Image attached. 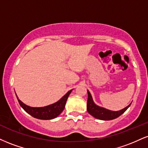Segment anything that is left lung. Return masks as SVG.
Wrapping results in <instances>:
<instances>
[{
  "label": "left lung",
  "instance_id": "left-lung-1",
  "mask_svg": "<svg viewBox=\"0 0 148 148\" xmlns=\"http://www.w3.org/2000/svg\"><path fill=\"white\" fill-rule=\"evenodd\" d=\"M88 103H87V110H88V113L94 118L97 119H100V120L103 121H110L112 120V119L118 118L122 114H123L127 108L130 106L131 103L128 105L127 107H125L123 109L119 110V111H112V110H108L106 108H103V107L97 106L94 102L93 99L90 94V92L88 90Z\"/></svg>",
  "mask_w": 148,
  "mask_h": 148
}]
</instances>
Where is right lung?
<instances>
[{
    "mask_svg": "<svg viewBox=\"0 0 148 148\" xmlns=\"http://www.w3.org/2000/svg\"><path fill=\"white\" fill-rule=\"evenodd\" d=\"M72 91V90L67 92L57 102L45 107H40V108H34V107L27 106L18 99L16 94V96L18 101L21 108L32 116L34 117L36 119H41V120H50V119L56 118L63 111L67 98Z\"/></svg>",
    "mask_w": 148,
    "mask_h": 148,
    "instance_id": "right-lung-1",
    "label": "right lung"
}]
</instances>
